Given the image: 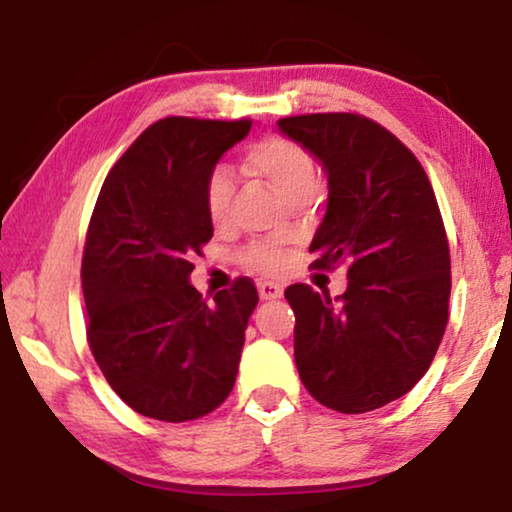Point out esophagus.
I'll use <instances>...</instances> for the list:
<instances>
[{
  "label": "esophagus",
  "instance_id": "1",
  "mask_svg": "<svg viewBox=\"0 0 512 512\" xmlns=\"http://www.w3.org/2000/svg\"><path fill=\"white\" fill-rule=\"evenodd\" d=\"M257 290H260L262 299H278L283 295V285L271 283V281H262L260 285H257Z\"/></svg>",
  "mask_w": 512,
  "mask_h": 512
}]
</instances>
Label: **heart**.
Masks as SVG:
<instances>
[{"label":"heart","mask_w":512,"mask_h":512,"mask_svg":"<svg viewBox=\"0 0 512 512\" xmlns=\"http://www.w3.org/2000/svg\"><path fill=\"white\" fill-rule=\"evenodd\" d=\"M245 168L262 177L285 203L295 206L309 201L318 187V166L302 142L285 135H267L245 147ZM231 199H234V175L229 168L217 166L206 182V213L215 229L229 224ZM245 269L262 276L281 274L288 264V250L271 241H255L241 252Z\"/></svg>","instance_id":"b5f03b06"}]
</instances>
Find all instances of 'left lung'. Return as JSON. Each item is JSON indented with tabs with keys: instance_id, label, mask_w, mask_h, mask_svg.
Listing matches in <instances>:
<instances>
[{
	"instance_id": "1",
	"label": "left lung",
	"mask_w": 512,
	"mask_h": 512,
	"mask_svg": "<svg viewBox=\"0 0 512 512\" xmlns=\"http://www.w3.org/2000/svg\"><path fill=\"white\" fill-rule=\"evenodd\" d=\"M278 128L327 173L311 267L349 269L335 299L306 283L285 290L299 379L330 410L372 412L412 391L445 335L452 262L438 201L417 156L363 114H299Z\"/></svg>"
}]
</instances>
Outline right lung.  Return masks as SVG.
<instances>
[{
    "label": "right lung",
    "instance_id": "add662e5",
    "mask_svg": "<svg viewBox=\"0 0 512 512\" xmlns=\"http://www.w3.org/2000/svg\"><path fill=\"white\" fill-rule=\"evenodd\" d=\"M250 126L159 119L102 182L81 257L86 339L107 384L142 417L201 419L234 388L255 283L236 278L206 299L189 274L213 238L208 177Z\"/></svg>",
    "mask_w": 512,
    "mask_h": 512
}]
</instances>
